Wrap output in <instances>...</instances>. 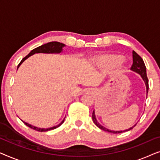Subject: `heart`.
I'll return each mask as SVG.
<instances>
[{
    "instance_id": "obj_1",
    "label": "heart",
    "mask_w": 160,
    "mask_h": 160,
    "mask_svg": "<svg viewBox=\"0 0 160 160\" xmlns=\"http://www.w3.org/2000/svg\"><path fill=\"white\" fill-rule=\"evenodd\" d=\"M123 58L122 56L113 54H102L96 56L94 58V61L100 66L113 67L116 66L120 71H123L126 68V65L123 62Z\"/></svg>"
}]
</instances>
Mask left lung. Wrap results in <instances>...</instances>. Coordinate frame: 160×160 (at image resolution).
<instances>
[{
    "mask_svg": "<svg viewBox=\"0 0 160 160\" xmlns=\"http://www.w3.org/2000/svg\"><path fill=\"white\" fill-rule=\"evenodd\" d=\"M132 60H133V64L131 67L130 70L133 72H135V73H138L141 77L142 78V79L143 80L144 83L146 84V95L148 94V80L147 78V75H146V65L144 64V62L141 57H140L138 54L135 51H132ZM92 120L93 122L95 123V124L97 127H98L101 130L106 131V132H111V133H122L124 132H126V131H129L134 128V127L136 125V124H135L134 126L132 127V128H130L129 129H127V130H118V131H114V130H111L109 129H107L106 128H104L103 126H102L99 122H98L97 119H96L95 117V110L93 111L92 113Z\"/></svg>",
    "mask_w": 160,
    "mask_h": 160,
    "instance_id": "8db88e82",
    "label": "left lung"
}]
</instances>
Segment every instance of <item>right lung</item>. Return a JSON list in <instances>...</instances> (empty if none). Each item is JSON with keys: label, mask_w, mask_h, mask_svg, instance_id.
Returning <instances> with one entry per match:
<instances>
[{"label": "right lung", "mask_w": 160, "mask_h": 160, "mask_svg": "<svg viewBox=\"0 0 160 160\" xmlns=\"http://www.w3.org/2000/svg\"><path fill=\"white\" fill-rule=\"evenodd\" d=\"M65 45L64 43H60V42H58V41H52V42H49V43H45V44H43L40 46V47L36 48V49H32L31 52H30L29 54H28L27 56L25 57L22 60H21V62H19V64L18 65V66H17V69L19 68V67L20 66L22 63L25 60H27L28 58H30V56L33 55L36 53H45V54H60L61 52H62V49L63 47H65ZM22 120V119H21ZM25 124H26L28 127H29V128L33 129V130H36V131H38V132H47V131H49V130H54V129H56L57 128H58V127H60L61 124H62L63 122L65 121V119L62 120V122H60V124H58V125L57 126H54L52 127V128H37L36 126H33L32 125V124H28L27 122H24L23 120H22Z\"/></svg>", "instance_id": "obj_1"}]
</instances>
